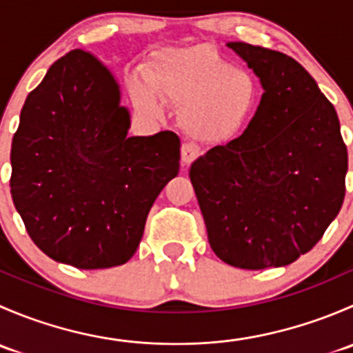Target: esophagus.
Returning a JSON list of instances; mask_svg holds the SVG:
<instances>
[{
	"mask_svg": "<svg viewBox=\"0 0 353 353\" xmlns=\"http://www.w3.org/2000/svg\"><path fill=\"white\" fill-rule=\"evenodd\" d=\"M199 154H201V150H199L198 145L194 143H184L183 147H181V159H183V162L186 163H191L194 159H198Z\"/></svg>",
	"mask_w": 353,
	"mask_h": 353,
	"instance_id": "1",
	"label": "esophagus"
}]
</instances>
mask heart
<instances>
[{
  "label": "heart",
  "instance_id": "b5f03b06",
  "mask_svg": "<svg viewBox=\"0 0 353 353\" xmlns=\"http://www.w3.org/2000/svg\"><path fill=\"white\" fill-rule=\"evenodd\" d=\"M147 81L131 78L138 110L162 116L161 101L179 108L183 130L201 141L234 137L248 124L259 97L254 74L232 63L210 44L163 49L147 70Z\"/></svg>",
  "mask_w": 353,
  "mask_h": 353
}]
</instances>
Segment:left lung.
<instances>
[{
	"label": "left lung",
	"instance_id": "1",
	"mask_svg": "<svg viewBox=\"0 0 353 353\" xmlns=\"http://www.w3.org/2000/svg\"><path fill=\"white\" fill-rule=\"evenodd\" d=\"M227 48L265 92L239 138L191 163V183L223 263L287 266L314 248L343 203L348 155L340 121L294 58L245 42Z\"/></svg>",
	"mask_w": 353,
	"mask_h": 353
}]
</instances>
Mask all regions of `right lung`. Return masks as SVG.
Wrapping results in <instances>:
<instances>
[{
  "instance_id": "right-lung-1",
  "label": "right lung",
  "mask_w": 353,
  "mask_h": 353,
  "mask_svg": "<svg viewBox=\"0 0 353 353\" xmlns=\"http://www.w3.org/2000/svg\"><path fill=\"white\" fill-rule=\"evenodd\" d=\"M130 110L97 58L74 49L28 94L12 141V198L35 245L80 270L124 265L179 172L172 131L128 137Z\"/></svg>"
}]
</instances>
